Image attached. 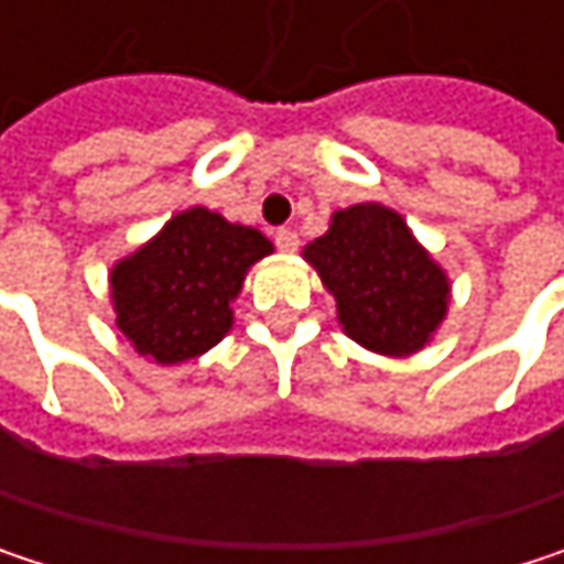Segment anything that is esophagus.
Listing matches in <instances>:
<instances>
[{"label": "esophagus", "mask_w": 564, "mask_h": 564, "mask_svg": "<svg viewBox=\"0 0 564 564\" xmlns=\"http://www.w3.org/2000/svg\"><path fill=\"white\" fill-rule=\"evenodd\" d=\"M274 245L281 248L283 254H293V251L300 248V238H296V231H290V228H281V231H274Z\"/></svg>", "instance_id": "34e87169"}]
</instances>
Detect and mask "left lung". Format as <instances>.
<instances>
[{
    "instance_id": "obj_1",
    "label": "left lung",
    "mask_w": 564,
    "mask_h": 564,
    "mask_svg": "<svg viewBox=\"0 0 564 564\" xmlns=\"http://www.w3.org/2000/svg\"><path fill=\"white\" fill-rule=\"evenodd\" d=\"M336 296L343 333L382 356H411L447 316L451 281L414 241L404 218L362 202L333 215L329 231L303 248Z\"/></svg>"
}]
</instances>
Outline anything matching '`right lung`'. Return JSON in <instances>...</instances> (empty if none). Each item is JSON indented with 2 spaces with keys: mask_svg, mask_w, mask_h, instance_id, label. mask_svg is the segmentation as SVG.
Instances as JSON below:
<instances>
[{
  "mask_svg": "<svg viewBox=\"0 0 564 564\" xmlns=\"http://www.w3.org/2000/svg\"><path fill=\"white\" fill-rule=\"evenodd\" d=\"M274 245L202 205L172 215L163 231L110 271L117 329L140 356L175 366L208 352L231 329V300L251 264Z\"/></svg>",
  "mask_w": 564,
  "mask_h": 564,
  "instance_id": "right-lung-1",
  "label": "right lung"
}]
</instances>
